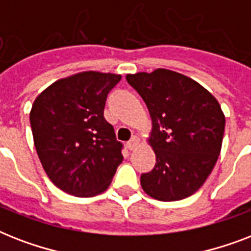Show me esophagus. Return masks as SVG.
Listing matches in <instances>:
<instances>
[{
  "mask_svg": "<svg viewBox=\"0 0 251 251\" xmlns=\"http://www.w3.org/2000/svg\"><path fill=\"white\" fill-rule=\"evenodd\" d=\"M138 142H139V138H138L137 135H134V137L131 138V139H130L129 142H127V149H129V150H134V149H135V147H137Z\"/></svg>",
  "mask_w": 251,
  "mask_h": 251,
  "instance_id": "34e87169",
  "label": "esophagus"
}]
</instances>
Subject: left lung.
Returning a JSON list of instances; mask_svg holds the SVG:
<instances>
[{
	"instance_id": "left-lung-1",
	"label": "left lung",
	"mask_w": 251,
	"mask_h": 251,
	"mask_svg": "<svg viewBox=\"0 0 251 251\" xmlns=\"http://www.w3.org/2000/svg\"><path fill=\"white\" fill-rule=\"evenodd\" d=\"M145 100L152 118L150 145L156 164L141 176L152 198L173 202L202 186L222 150L226 117L218 100L195 80L157 69L126 75Z\"/></svg>"
}]
</instances>
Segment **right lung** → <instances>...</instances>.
<instances>
[{
	"label": "right lung",
	"mask_w": 251,
	"mask_h": 251,
	"mask_svg": "<svg viewBox=\"0 0 251 251\" xmlns=\"http://www.w3.org/2000/svg\"><path fill=\"white\" fill-rule=\"evenodd\" d=\"M121 75L79 73L60 79L33 101V142L45 173L75 197H94L110 185L122 163V143L104 118L106 96Z\"/></svg>",
	"instance_id": "right-lung-1"
}]
</instances>
